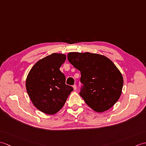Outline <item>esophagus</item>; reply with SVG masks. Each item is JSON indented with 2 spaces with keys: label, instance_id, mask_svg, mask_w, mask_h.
Masks as SVG:
<instances>
[{
  "label": "esophagus",
  "instance_id": "obj_1",
  "mask_svg": "<svg viewBox=\"0 0 146 146\" xmlns=\"http://www.w3.org/2000/svg\"><path fill=\"white\" fill-rule=\"evenodd\" d=\"M73 88L74 90H77V86H76V84H74V85L73 86Z\"/></svg>",
  "mask_w": 146,
  "mask_h": 146
}]
</instances>
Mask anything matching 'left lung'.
<instances>
[{
	"label": "left lung",
	"mask_w": 146,
	"mask_h": 146,
	"mask_svg": "<svg viewBox=\"0 0 146 146\" xmlns=\"http://www.w3.org/2000/svg\"><path fill=\"white\" fill-rule=\"evenodd\" d=\"M68 60L80 71L83 84L80 95L88 106L98 113L114 106L121 96L123 78L108 58L89 52H70Z\"/></svg>",
	"instance_id": "obj_1"
}]
</instances>
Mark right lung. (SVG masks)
I'll list each match as a JSON object with an SVG mask.
<instances>
[{
	"label": "right lung",
	"mask_w": 146,
	"mask_h": 146,
	"mask_svg": "<svg viewBox=\"0 0 146 146\" xmlns=\"http://www.w3.org/2000/svg\"><path fill=\"white\" fill-rule=\"evenodd\" d=\"M65 60L64 54L52 53L37 62L27 76L26 89L30 100L45 114L59 111L73 90L65 84V76L60 70Z\"/></svg>",
	"instance_id": "add662e5"
}]
</instances>
